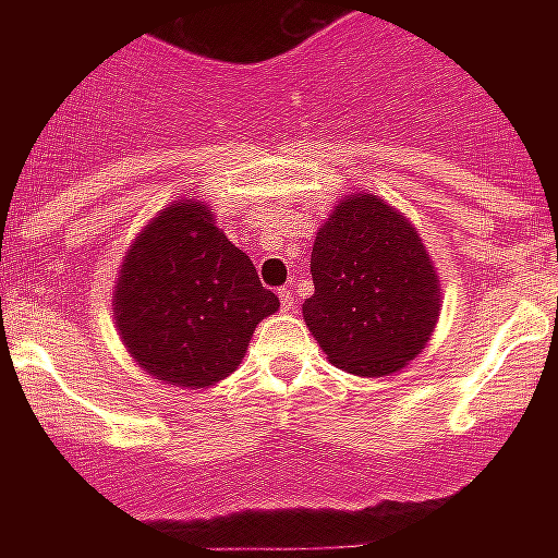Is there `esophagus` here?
Segmentation results:
<instances>
[{"label":"esophagus","mask_w":558,"mask_h":558,"mask_svg":"<svg viewBox=\"0 0 558 558\" xmlns=\"http://www.w3.org/2000/svg\"><path fill=\"white\" fill-rule=\"evenodd\" d=\"M279 302H282V310H293L295 307V295H293V290L290 288H282V293H279Z\"/></svg>","instance_id":"34e87169"}]
</instances>
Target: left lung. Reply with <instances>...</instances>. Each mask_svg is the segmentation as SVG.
<instances>
[{"label": "left lung", "mask_w": 558, "mask_h": 558, "mask_svg": "<svg viewBox=\"0 0 558 558\" xmlns=\"http://www.w3.org/2000/svg\"><path fill=\"white\" fill-rule=\"evenodd\" d=\"M304 322L329 363L357 377L405 368L430 340L438 274L411 220L360 192L335 206L313 243Z\"/></svg>", "instance_id": "obj_1"}]
</instances>
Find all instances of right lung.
I'll list each match as a JSON object with an SVG mask.
<instances>
[{"label": "right lung", "mask_w": 558, "mask_h": 558, "mask_svg": "<svg viewBox=\"0 0 558 558\" xmlns=\"http://www.w3.org/2000/svg\"><path fill=\"white\" fill-rule=\"evenodd\" d=\"M279 310L254 263L215 226L204 201H172L122 259L113 322L131 357L167 386L206 388L245 357Z\"/></svg>", "instance_id": "obj_1"}]
</instances>
